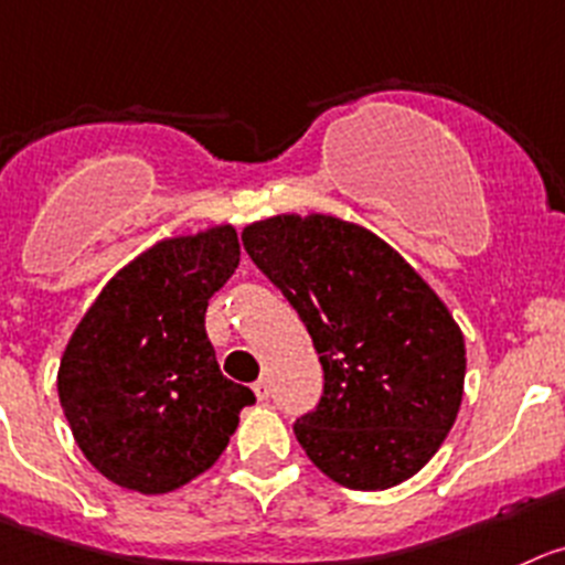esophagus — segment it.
<instances>
[{
    "mask_svg": "<svg viewBox=\"0 0 565 565\" xmlns=\"http://www.w3.org/2000/svg\"><path fill=\"white\" fill-rule=\"evenodd\" d=\"M253 393H256L258 402H267V398H270V384H267V379H258V382L253 384Z\"/></svg>",
    "mask_w": 565,
    "mask_h": 565,
    "instance_id": "1",
    "label": "esophagus"
}]
</instances>
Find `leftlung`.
<instances>
[{
	"label": "left lung",
	"instance_id": "8db88e82",
	"mask_svg": "<svg viewBox=\"0 0 565 565\" xmlns=\"http://www.w3.org/2000/svg\"><path fill=\"white\" fill-rule=\"evenodd\" d=\"M242 245L320 354V404L292 426L309 460L351 490L415 477L462 402L466 340L446 303L387 242L329 214L258 220Z\"/></svg>",
	"mask_w": 565,
	"mask_h": 565
}]
</instances>
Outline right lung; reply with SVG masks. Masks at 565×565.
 Instances as JSON below:
<instances>
[{"instance_id":"right-lung-1","label":"right lung","mask_w":565,"mask_h":565,"mask_svg":"<svg viewBox=\"0 0 565 565\" xmlns=\"http://www.w3.org/2000/svg\"><path fill=\"white\" fill-rule=\"evenodd\" d=\"M239 267L231 225L161 239L116 273L68 340L57 395L103 477L147 497L209 471L250 407L205 334L209 298Z\"/></svg>"}]
</instances>
